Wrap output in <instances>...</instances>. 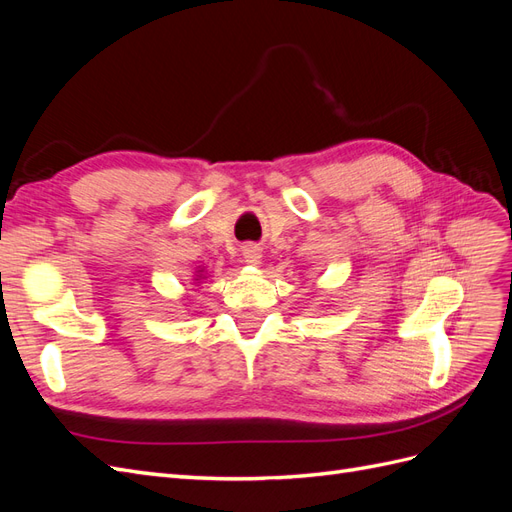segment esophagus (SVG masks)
I'll return each mask as SVG.
<instances>
[{"instance_id": "obj_1", "label": "esophagus", "mask_w": 512, "mask_h": 512, "mask_svg": "<svg viewBox=\"0 0 512 512\" xmlns=\"http://www.w3.org/2000/svg\"><path fill=\"white\" fill-rule=\"evenodd\" d=\"M243 258H245L247 265H254V267L262 265V252H260L258 245H245L243 247Z\"/></svg>"}]
</instances>
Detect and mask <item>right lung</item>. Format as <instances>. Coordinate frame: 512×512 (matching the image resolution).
Returning a JSON list of instances; mask_svg holds the SVG:
<instances>
[{
  "label": "right lung",
  "instance_id": "right-lung-1",
  "mask_svg": "<svg viewBox=\"0 0 512 512\" xmlns=\"http://www.w3.org/2000/svg\"><path fill=\"white\" fill-rule=\"evenodd\" d=\"M196 280H205V277H203V269L198 271V277H196Z\"/></svg>",
  "mask_w": 512,
  "mask_h": 512
}]
</instances>
